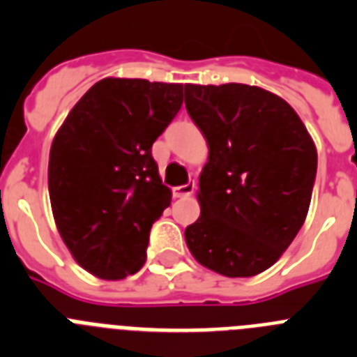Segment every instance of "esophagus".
I'll return each mask as SVG.
<instances>
[{
  "mask_svg": "<svg viewBox=\"0 0 357 357\" xmlns=\"http://www.w3.org/2000/svg\"><path fill=\"white\" fill-rule=\"evenodd\" d=\"M195 188H197L195 181H189L188 184H184V185H176V188H173V197L175 198L189 197V195H193Z\"/></svg>",
  "mask_w": 357,
  "mask_h": 357,
  "instance_id": "1",
  "label": "esophagus"
}]
</instances>
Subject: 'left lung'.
Wrapping results in <instances>:
<instances>
[{"label": "left lung", "instance_id": "8db88e82", "mask_svg": "<svg viewBox=\"0 0 357 357\" xmlns=\"http://www.w3.org/2000/svg\"><path fill=\"white\" fill-rule=\"evenodd\" d=\"M185 109L209 157L198 178L200 218L189 252L225 277L275 264L307 216L317 146L293 107L257 85L185 84Z\"/></svg>", "mask_w": 357, "mask_h": 357}]
</instances>
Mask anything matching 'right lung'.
Instances as JSON below:
<instances>
[{
	"instance_id": "1",
	"label": "right lung",
	"mask_w": 357,
	"mask_h": 357,
	"mask_svg": "<svg viewBox=\"0 0 357 357\" xmlns=\"http://www.w3.org/2000/svg\"><path fill=\"white\" fill-rule=\"evenodd\" d=\"M184 89L103 78L53 137L48 189L55 225L73 259L98 279L121 280L146 261L151 223L172 202L151 144L181 110Z\"/></svg>"
}]
</instances>
